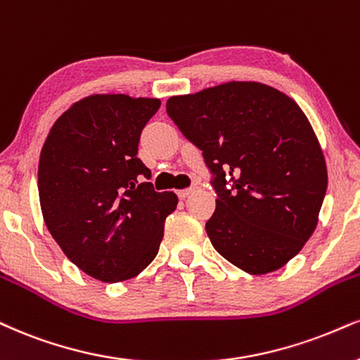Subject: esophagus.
Returning a JSON list of instances; mask_svg holds the SVG:
<instances>
[{
	"mask_svg": "<svg viewBox=\"0 0 360 360\" xmlns=\"http://www.w3.org/2000/svg\"><path fill=\"white\" fill-rule=\"evenodd\" d=\"M195 190H197V187H195V185H193V187H190V188L179 190V192H176V195H179V197L181 198V200H184V198H187L188 195H192V193L195 192Z\"/></svg>",
	"mask_w": 360,
	"mask_h": 360,
	"instance_id": "1",
	"label": "esophagus"
}]
</instances>
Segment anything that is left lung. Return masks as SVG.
Returning a JSON list of instances; mask_svg holds the SVG:
<instances>
[{
    "label": "left lung",
    "instance_id": "1",
    "mask_svg": "<svg viewBox=\"0 0 360 360\" xmlns=\"http://www.w3.org/2000/svg\"><path fill=\"white\" fill-rule=\"evenodd\" d=\"M167 113L212 175L217 208L205 230L215 250L252 275L294 259L327 190L326 160L299 105L264 83L230 82L172 96Z\"/></svg>",
    "mask_w": 360,
    "mask_h": 360
}]
</instances>
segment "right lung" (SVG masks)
<instances>
[{"label": "right lung", "mask_w": 360, "mask_h": 360, "mask_svg": "<svg viewBox=\"0 0 360 360\" xmlns=\"http://www.w3.org/2000/svg\"><path fill=\"white\" fill-rule=\"evenodd\" d=\"M157 98L93 95L50 130L38 165L44 224L65 255L101 282L136 277L157 257L173 192H155L136 157Z\"/></svg>", "instance_id": "add662e5"}]
</instances>
